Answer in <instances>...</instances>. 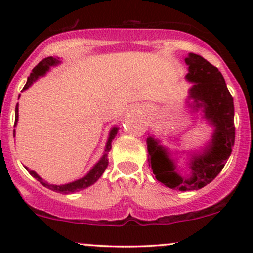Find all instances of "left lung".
Segmentation results:
<instances>
[{
	"label": "left lung",
	"instance_id": "left-lung-1",
	"mask_svg": "<svg viewBox=\"0 0 253 253\" xmlns=\"http://www.w3.org/2000/svg\"><path fill=\"white\" fill-rule=\"evenodd\" d=\"M189 65L187 78L195 85L190 89V96L196 107L205 108L206 118L215 126L211 143L202 155L191 159V176L181 177L175 165L158 141L147 138L149 164L156 178L167 187L181 191L197 190L207 185L221 172L232 152L236 139L233 97L229 94L221 72L216 66L195 53L185 58Z\"/></svg>",
	"mask_w": 253,
	"mask_h": 253
}]
</instances>
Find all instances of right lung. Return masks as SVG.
Here are the masks:
<instances>
[{
  "instance_id": "obj_1",
  "label": "right lung",
  "mask_w": 253,
  "mask_h": 253,
  "mask_svg": "<svg viewBox=\"0 0 253 253\" xmlns=\"http://www.w3.org/2000/svg\"><path fill=\"white\" fill-rule=\"evenodd\" d=\"M58 63H59V60H58L57 58H53V57H47V58H45L43 60H42V62L38 64L36 68L32 70L31 75L27 78L26 85L24 86V89H22V90H26V89L30 88L31 84L33 83L38 77L45 75V72L47 71L48 69H50V66L56 65V64H58ZM17 112H19V108H17V104H16V107H15V123H14V127L16 126ZM117 133H118V128H113L112 129V132H110V135L108 138V141H107L106 153H104L102 158L100 159V162H98V163L95 165V167L92 168L91 170H90V172L88 173V175L84 176L83 178L77 179V181H75L72 183H68V184H64V185L48 184L47 182H45L42 178H40V177L38 176L37 173L34 172V171L28 170L27 168H26V169L28 170V172H30L31 175L37 179V181H39L40 183H42L43 187H46V188H48V189L56 191V193L70 194V193H75V191H80L82 189H85V188H88L91 184H94V183L96 182L101 176H102V173L104 172V170H106V168L108 167V158H107V157H108V152L110 151V149H112V140L115 138ZM14 135H15V129H14Z\"/></svg>"
}]
</instances>
